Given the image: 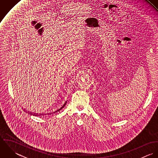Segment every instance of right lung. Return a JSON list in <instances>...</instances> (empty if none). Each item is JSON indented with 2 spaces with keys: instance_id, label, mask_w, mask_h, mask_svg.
Masks as SVG:
<instances>
[{
  "instance_id": "right-lung-1",
  "label": "right lung",
  "mask_w": 158,
  "mask_h": 158,
  "mask_svg": "<svg viewBox=\"0 0 158 158\" xmlns=\"http://www.w3.org/2000/svg\"><path fill=\"white\" fill-rule=\"evenodd\" d=\"M66 103H65V104H64V105H66ZM63 107H62V108H63ZM61 109H60V110H58V111H60V110H61Z\"/></svg>"
}]
</instances>
